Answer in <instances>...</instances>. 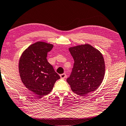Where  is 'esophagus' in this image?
<instances>
[{"label":"esophagus","instance_id":"esophagus-1","mask_svg":"<svg viewBox=\"0 0 126 126\" xmlns=\"http://www.w3.org/2000/svg\"><path fill=\"white\" fill-rule=\"evenodd\" d=\"M60 77L62 79H64V78H65L66 77V76L65 74H63L60 75Z\"/></svg>","mask_w":126,"mask_h":126}]
</instances>
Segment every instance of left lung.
<instances>
[{
	"label": "left lung",
	"mask_w": 126,
	"mask_h": 126,
	"mask_svg": "<svg viewBox=\"0 0 126 126\" xmlns=\"http://www.w3.org/2000/svg\"><path fill=\"white\" fill-rule=\"evenodd\" d=\"M74 60V68L66 81L74 93L86 95L97 89L104 79L105 73L103 55L89 44L70 47Z\"/></svg>",
	"instance_id": "left-lung-1"
}]
</instances>
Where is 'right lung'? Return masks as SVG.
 Returning <instances> with one entry per match:
<instances>
[{
	"label": "right lung",
	"mask_w": 126,
	"mask_h": 126,
	"mask_svg": "<svg viewBox=\"0 0 126 126\" xmlns=\"http://www.w3.org/2000/svg\"><path fill=\"white\" fill-rule=\"evenodd\" d=\"M53 47L50 43L37 41L26 48L20 58L19 71L22 82L39 97L50 93L60 78L47 60Z\"/></svg>",
	"instance_id": "right-lung-1"
}]
</instances>
